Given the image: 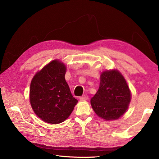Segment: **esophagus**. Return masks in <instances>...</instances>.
<instances>
[{"label": "esophagus", "mask_w": 159, "mask_h": 159, "mask_svg": "<svg viewBox=\"0 0 159 159\" xmlns=\"http://www.w3.org/2000/svg\"><path fill=\"white\" fill-rule=\"evenodd\" d=\"M88 99V96L87 95H84L83 96H81L80 98V99L81 101H85V100H87Z\"/></svg>", "instance_id": "esophagus-1"}]
</instances>
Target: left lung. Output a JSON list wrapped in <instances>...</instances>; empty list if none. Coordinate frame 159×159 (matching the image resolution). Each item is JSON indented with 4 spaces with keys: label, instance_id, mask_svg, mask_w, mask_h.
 Instances as JSON below:
<instances>
[{
    "label": "left lung",
    "instance_id": "8db88e82",
    "mask_svg": "<svg viewBox=\"0 0 159 159\" xmlns=\"http://www.w3.org/2000/svg\"><path fill=\"white\" fill-rule=\"evenodd\" d=\"M131 95L125 80L118 71H105L101 74L99 88L91 99V105L99 117L117 119L126 111Z\"/></svg>",
    "mask_w": 159,
    "mask_h": 159
}]
</instances>
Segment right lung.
I'll return each instance as SVG.
<instances>
[{"label":"right lung","instance_id":"right-lung-1","mask_svg":"<svg viewBox=\"0 0 159 159\" xmlns=\"http://www.w3.org/2000/svg\"><path fill=\"white\" fill-rule=\"evenodd\" d=\"M66 70L64 64L54 60L38 72L31 81V106L44 122L57 124L64 121L78 103L65 80Z\"/></svg>","mask_w":159,"mask_h":159}]
</instances>
